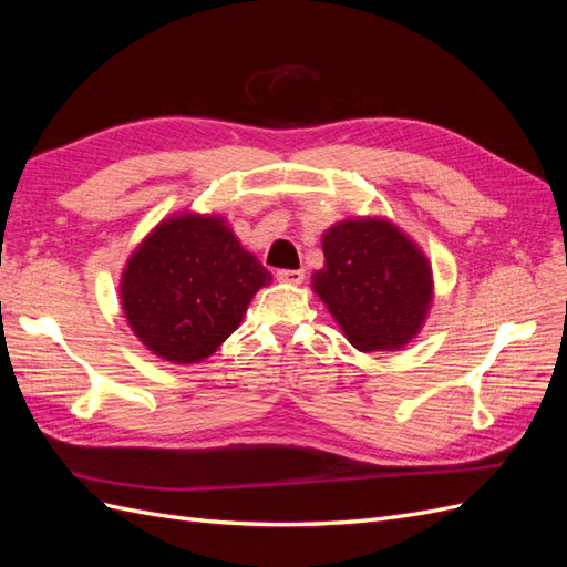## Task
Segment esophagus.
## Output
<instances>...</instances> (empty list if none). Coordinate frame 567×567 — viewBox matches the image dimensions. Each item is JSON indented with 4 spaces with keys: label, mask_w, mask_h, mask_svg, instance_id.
<instances>
[{
    "label": "esophagus",
    "mask_w": 567,
    "mask_h": 567,
    "mask_svg": "<svg viewBox=\"0 0 567 567\" xmlns=\"http://www.w3.org/2000/svg\"><path fill=\"white\" fill-rule=\"evenodd\" d=\"M277 279H279L281 284L298 286V284H302V279H305V269H279V271H277Z\"/></svg>",
    "instance_id": "obj_1"
}]
</instances>
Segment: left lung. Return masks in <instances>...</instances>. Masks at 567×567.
I'll list each match as a JSON object with an SVG mask.
<instances>
[{
  "label": "left lung",
  "mask_w": 567,
  "mask_h": 567,
  "mask_svg": "<svg viewBox=\"0 0 567 567\" xmlns=\"http://www.w3.org/2000/svg\"><path fill=\"white\" fill-rule=\"evenodd\" d=\"M312 290L352 348L392 352L414 340L433 305V269L388 217H350L321 236Z\"/></svg>",
  "instance_id": "left-lung-1"
}]
</instances>
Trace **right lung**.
I'll return each instance as SVG.
<instances>
[{
    "mask_svg": "<svg viewBox=\"0 0 567 567\" xmlns=\"http://www.w3.org/2000/svg\"><path fill=\"white\" fill-rule=\"evenodd\" d=\"M269 281L225 217L182 213L134 248L120 277V302L146 350L173 364H198L238 329Z\"/></svg>",
    "mask_w": 567,
    "mask_h": 567,
    "instance_id": "add662e5",
    "label": "right lung"
}]
</instances>
